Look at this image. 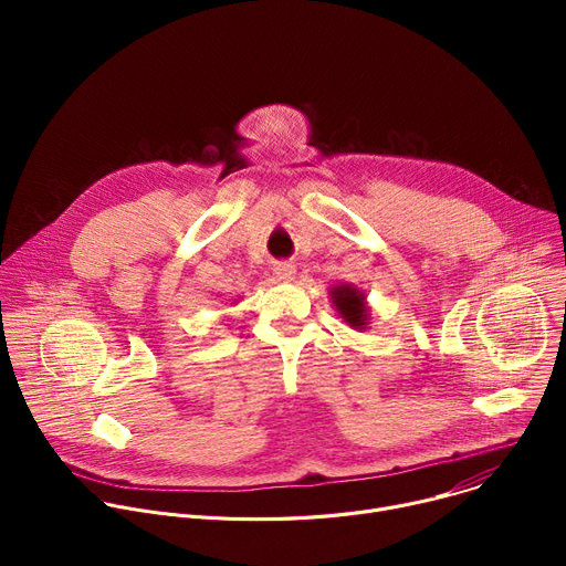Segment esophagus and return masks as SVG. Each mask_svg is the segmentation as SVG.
Returning <instances> with one entry per match:
<instances>
[{
    "label": "esophagus",
    "instance_id": "obj_1",
    "mask_svg": "<svg viewBox=\"0 0 566 566\" xmlns=\"http://www.w3.org/2000/svg\"><path fill=\"white\" fill-rule=\"evenodd\" d=\"M275 275H277L280 280H284V282H291V280L295 277V264H291V262H280V264L275 266Z\"/></svg>",
    "mask_w": 566,
    "mask_h": 566
}]
</instances>
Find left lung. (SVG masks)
<instances>
[{"label":"left lung","instance_id":"1","mask_svg":"<svg viewBox=\"0 0 566 566\" xmlns=\"http://www.w3.org/2000/svg\"><path fill=\"white\" fill-rule=\"evenodd\" d=\"M329 295H332V302L338 308L340 317L347 322L349 327L360 329V332L367 327L369 306L365 302V295L356 286L340 284V286H334L329 291Z\"/></svg>","mask_w":566,"mask_h":566}]
</instances>
